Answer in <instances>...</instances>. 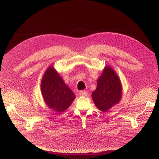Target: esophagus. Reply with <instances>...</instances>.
Here are the masks:
<instances>
[{
    "label": "esophagus",
    "mask_w": 159,
    "mask_h": 159,
    "mask_svg": "<svg viewBox=\"0 0 159 159\" xmlns=\"http://www.w3.org/2000/svg\"><path fill=\"white\" fill-rule=\"evenodd\" d=\"M79 94L80 96L85 97L87 96L88 94H87V92L85 91V90H81V91H80V93H79Z\"/></svg>",
    "instance_id": "34e87169"
}]
</instances>
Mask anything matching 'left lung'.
<instances>
[{
	"label": "left lung",
	"mask_w": 159,
	"mask_h": 159,
	"mask_svg": "<svg viewBox=\"0 0 159 159\" xmlns=\"http://www.w3.org/2000/svg\"><path fill=\"white\" fill-rule=\"evenodd\" d=\"M121 80L110 66H106L98 79L96 89L92 93L96 106L102 112H107L118 104L123 95Z\"/></svg>",
	"instance_id": "obj_1"
}]
</instances>
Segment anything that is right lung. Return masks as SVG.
Instances as JSON below:
<instances>
[{"label":"right lung","instance_id":"right-lung-1","mask_svg":"<svg viewBox=\"0 0 159 159\" xmlns=\"http://www.w3.org/2000/svg\"><path fill=\"white\" fill-rule=\"evenodd\" d=\"M41 90L45 104L57 112L66 110L75 99L72 90L52 65L48 68L42 77Z\"/></svg>","mask_w":159,"mask_h":159}]
</instances>
